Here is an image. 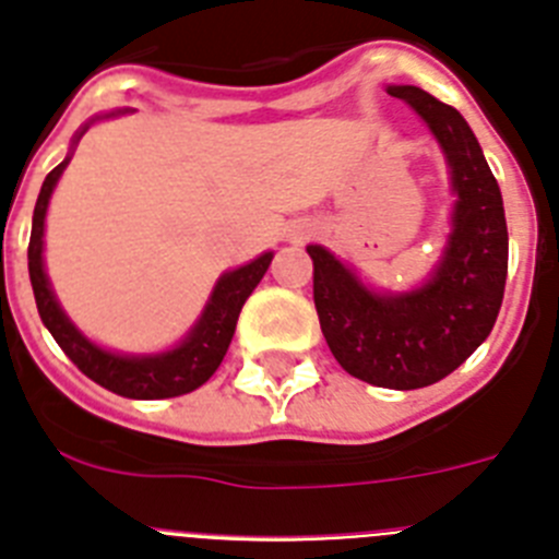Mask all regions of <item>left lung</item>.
Listing matches in <instances>:
<instances>
[{
    "mask_svg": "<svg viewBox=\"0 0 559 559\" xmlns=\"http://www.w3.org/2000/svg\"><path fill=\"white\" fill-rule=\"evenodd\" d=\"M428 122L451 167L453 229L426 285L378 294L324 246L313 260V302L330 353L353 378L383 389H423L476 353L498 319L510 237L498 181L471 126L419 86H389Z\"/></svg>",
    "mask_w": 559,
    "mask_h": 559,
    "instance_id": "1",
    "label": "left lung"
}]
</instances>
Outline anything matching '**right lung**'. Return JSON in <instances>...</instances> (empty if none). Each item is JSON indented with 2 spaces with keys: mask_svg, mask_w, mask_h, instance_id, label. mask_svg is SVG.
Wrapping results in <instances>:
<instances>
[{
  "mask_svg": "<svg viewBox=\"0 0 559 559\" xmlns=\"http://www.w3.org/2000/svg\"><path fill=\"white\" fill-rule=\"evenodd\" d=\"M111 111L106 117H114ZM83 126L78 131L75 142L81 140ZM72 156L61 162L58 167L47 173L41 192H38L36 212H33V231H29V246H27V269H29V283H33V294H36V308L41 316L44 328L52 333L58 341V347L67 353V358L81 369L86 378L100 383L108 392L120 394V397L131 400H165V397H179V394L192 392V389L204 386L206 380L215 374L221 367L226 349L231 344V335L237 328V316L243 310L246 299L257 283L263 280L269 271L271 257L274 251H265L251 263L240 265L235 271H226L218 280L215 290H212L210 302H206L204 313L195 322V328L185 335L181 344L159 355H117L108 349L97 347L75 324L69 322V316L63 313L58 305L56 294L49 288L47 271H44V218H47L49 195L56 190L58 179H61L63 167L69 165Z\"/></svg>",
  "mask_w": 559,
  "mask_h": 559,
  "instance_id": "1",
  "label": "right lung"
}]
</instances>
